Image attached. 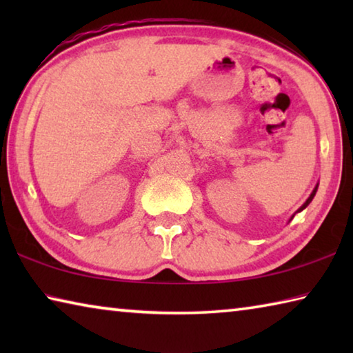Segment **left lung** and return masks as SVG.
Returning a JSON list of instances; mask_svg holds the SVG:
<instances>
[{
	"label": "left lung",
	"mask_w": 353,
	"mask_h": 353,
	"mask_svg": "<svg viewBox=\"0 0 353 353\" xmlns=\"http://www.w3.org/2000/svg\"><path fill=\"white\" fill-rule=\"evenodd\" d=\"M316 190H318V187H316V188L313 190V193H312V194H310V198L307 199V202H305V204H303V205H302L301 208H299V212H301V210H303V208H305V207H307V205L310 204V202H312V199L314 198V194H316Z\"/></svg>",
	"instance_id": "left-lung-1"
}]
</instances>
